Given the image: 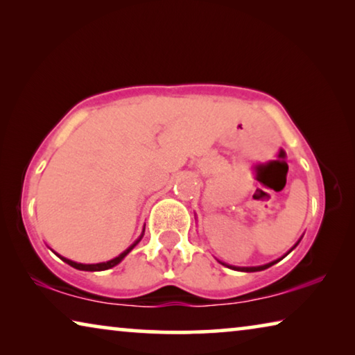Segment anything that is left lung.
I'll return each mask as SVG.
<instances>
[{
  "label": "left lung",
  "mask_w": 355,
  "mask_h": 355,
  "mask_svg": "<svg viewBox=\"0 0 355 355\" xmlns=\"http://www.w3.org/2000/svg\"><path fill=\"white\" fill-rule=\"evenodd\" d=\"M299 243H300V240L297 241V243L294 245V248H295V246L299 245ZM294 248H292V250H294ZM292 250H291V251H292ZM291 251H289V252H291ZM284 256H286V254H284ZM284 256H283V257H284ZM283 257H281V259H283ZM281 259H277V261L268 262V263H263V266H257V267H235V266H227V263H224V262H221V263H223V266L229 267V268H232V270H237V272H261V270H266V268H268V267L275 266V263L279 262Z\"/></svg>",
  "instance_id": "8db88e82"
}]
</instances>
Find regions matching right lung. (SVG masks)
<instances>
[{
	"mask_svg": "<svg viewBox=\"0 0 355 355\" xmlns=\"http://www.w3.org/2000/svg\"><path fill=\"white\" fill-rule=\"evenodd\" d=\"M144 232H145V227H144V230H142V234H140V237L134 241V243L129 246L128 250H125L121 252L120 256H116V257H114V259H110V261H107V262H99V263H78V262H74V261H71V259H66V257H63V256H60V254H55L58 256L61 261H64L66 263H69L71 267H74V268H77V270H85V272H101V270H109V268H112V267H115V266H118V263H120L123 259H125L129 252L132 251V248L134 246H136L140 240H142V237H144Z\"/></svg>",
	"mask_w": 355,
	"mask_h": 355,
	"instance_id": "add662e5",
	"label": "right lung"
}]
</instances>
